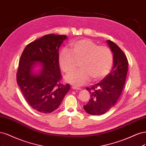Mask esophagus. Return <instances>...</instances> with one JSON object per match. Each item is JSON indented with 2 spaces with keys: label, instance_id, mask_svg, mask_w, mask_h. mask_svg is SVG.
Segmentation results:
<instances>
[{
  "label": "esophagus",
  "instance_id": "obj_1",
  "mask_svg": "<svg viewBox=\"0 0 146 146\" xmlns=\"http://www.w3.org/2000/svg\"><path fill=\"white\" fill-rule=\"evenodd\" d=\"M73 90H81V88H79V87H76V86H72V87Z\"/></svg>",
  "mask_w": 146,
  "mask_h": 146
}]
</instances>
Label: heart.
<instances>
[{"label": "heart", "mask_w": 146, "mask_h": 146, "mask_svg": "<svg viewBox=\"0 0 146 146\" xmlns=\"http://www.w3.org/2000/svg\"><path fill=\"white\" fill-rule=\"evenodd\" d=\"M70 51L62 48L59 53V64L66 74L76 68L78 62L81 69L70 74L67 81L76 87L81 86L89 81H98L109 73L113 65L111 50L104 46H98L89 39H81L70 43Z\"/></svg>", "instance_id": "obj_1"}]
</instances>
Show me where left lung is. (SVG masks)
I'll return each mask as SVG.
<instances>
[{
  "instance_id": "obj_1",
  "label": "left lung",
  "mask_w": 146,
  "mask_h": 146,
  "mask_svg": "<svg viewBox=\"0 0 146 146\" xmlns=\"http://www.w3.org/2000/svg\"><path fill=\"white\" fill-rule=\"evenodd\" d=\"M106 42L113 53V65L102 81L86 88L91 98L84 109L92 115L104 114L114 106L123 92L128 71V60L123 51L112 41Z\"/></svg>"
}]
</instances>
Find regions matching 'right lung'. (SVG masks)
Returning <instances> with one entry per match:
<instances>
[{"instance_id": "right-lung-1", "label": "right lung", "mask_w": 146, "mask_h": 146, "mask_svg": "<svg viewBox=\"0 0 146 146\" xmlns=\"http://www.w3.org/2000/svg\"><path fill=\"white\" fill-rule=\"evenodd\" d=\"M67 39L64 35H45L27 45L21 56L17 83L28 104L39 112L55 110L70 90V85L59 82V48Z\"/></svg>"}]
</instances>
